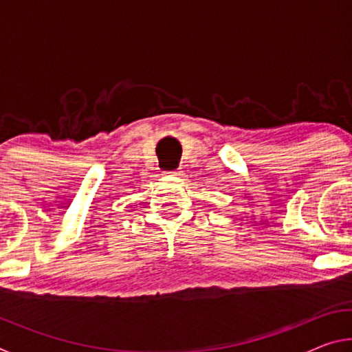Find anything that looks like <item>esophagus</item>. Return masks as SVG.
<instances>
[{"label": "esophagus", "instance_id": "1", "mask_svg": "<svg viewBox=\"0 0 352 352\" xmlns=\"http://www.w3.org/2000/svg\"><path fill=\"white\" fill-rule=\"evenodd\" d=\"M168 174H169L170 177H178V175H180V172H178V170H172V172H168Z\"/></svg>", "mask_w": 352, "mask_h": 352}]
</instances>
